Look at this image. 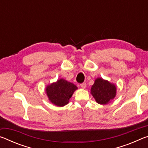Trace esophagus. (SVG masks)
<instances>
[{
	"instance_id": "obj_1",
	"label": "esophagus",
	"mask_w": 148,
	"mask_h": 148,
	"mask_svg": "<svg viewBox=\"0 0 148 148\" xmlns=\"http://www.w3.org/2000/svg\"><path fill=\"white\" fill-rule=\"evenodd\" d=\"M80 86H81V87H82V89H86V83L82 84L81 85H80Z\"/></svg>"
}]
</instances>
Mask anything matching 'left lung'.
<instances>
[{"instance_id":"8db88e82","label":"left lung","mask_w":148,"mask_h":148,"mask_svg":"<svg viewBox=\"0 0 148 148\" xmlns=\"http://www.w3.org/2000/svg\"><path fill=\"white\" fill-rule=\"evenodd\" d=\"M117 87L108 80L97 77L91 86V94L98 104H107L116 96Z\"/></svg>"}]
</instances>
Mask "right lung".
<instances>
[{
    "label": "right lung",
    "instance_id": "right-lung-1",
    "mask_svg": "<svg viewBox=\"0 0 148 148\" xmlns=\"http://www.w3.org/2000/svg\"><path fill=\"white\" fill-rule=\"evenodd\" d=\"M77 89V86L74 84L61 78L47 85L46 92L50 102L57 106L62 107L69 104L70 99Z\"/></svg>",
    "mask_w": 148,
    "mask_h": 148
}]
</instances>
